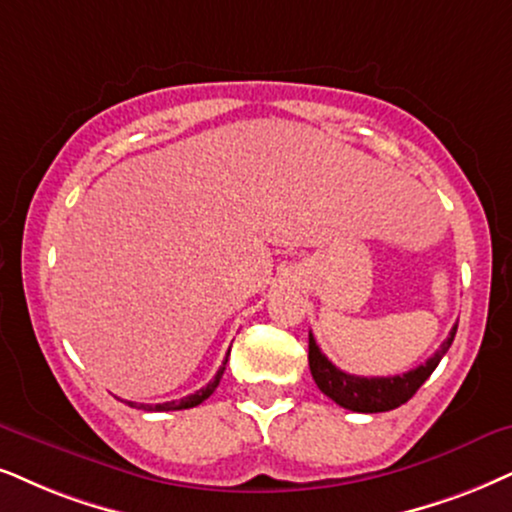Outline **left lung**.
<instances>
[{
    "mask_svg": "<svg viewBox=\"0 0 512 512\" xmlns=\"http://www.w3.org/2000/svg\"><path fill=\"white\" fill-rule=\"evenodd\" d=\"M456 328L458 323L451 328L449 338L442 342V347L425 364L404 375H387V378H361V375L340 371L338 366L328 361L326 354H321L314 335L309 333V368H312L314 383L319 385V390L326 397H331L335 404H340L342 409L357 413L392 411L406 404L418 392V387L430 378L444 354L449 352L451 342L456 338Z\"/></svg>",
    "mask_w": 512,
    "mask_h": 512,
    "instance_id": "8db88e82",
    "label": "left lung"
}]
</instances>
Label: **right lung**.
Returning <instances> with one entry per match:
<instances>
[{
  "instance_id": "obj_1",
  "label": "right lung",
  "mask_w": 512,
  "mask_h": 512,
  "mask_svg": "<svg viewBox=\"0 0 512 512\" xmlns=\"http://www.w3.org/2000/svg\"><path fill=\"white\" fill-rule=\"evenodd\" d=\"M229 352H231V347H229ZM229 352H226V359H224V364L219 366V371H217L215 378H212L210 383L205 385V387H200L198 392L189 394V397H184V399H179V401H165V404H155V406H153V404H137V401H125V404L134 406V409H141V411H181V409H193V406L203 404V401L208 399L210 394L217 390L219 380H222V375H224L226 361H229Z\"/></svg>"
}]
</instances>
